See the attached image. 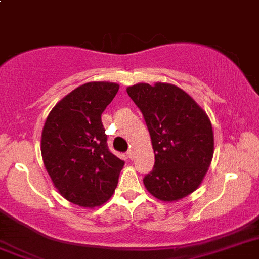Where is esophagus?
Listing matches in <instances>:
<instances>
[{"instance_id": "obj_1", "label": "esophagus", "mask_w": 259, "mask_h": 259, "mask_svg": "<svg viewBox=\"0 0 259 259\" xmlns=\"http://www.w3.org/2000/svg\"><path fill=\"white\" fill-rule=\"evenodd\" d=\"M127 155H128V157H130V159L134 160L135 159V149H130V150H128Z\"/></svg>"}]
</instances>
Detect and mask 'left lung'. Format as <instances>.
<instances>
[{"label":"left lung","mask_w":259,"mask_h":259,"mask_svg":"<svg viewBox=\"0 0 259 259\" xmlns=\"http://www.w3.org/2000/svg\"><path fill=\"white\" fill-rule=\"evenodd\" d=\"M127 93L142 112L155 154L145 187L160 201L184 198L198 188L212 160L210 118L193 98L171 83L140 82L128 86Z\"/></svg>","instance_id":"obj_1"}]
</instances>
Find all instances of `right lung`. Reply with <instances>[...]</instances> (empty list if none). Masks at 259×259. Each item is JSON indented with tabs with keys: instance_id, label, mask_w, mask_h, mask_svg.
<instances>
[{
	"instance_id": "add662e5",
	"label": "right lung",
	"mask_w": 259,
	"mask_h": 259,
	"mask_svg": "<svg viewBox=\"0 0 259 259\" xmlns=\"http://www.w3.org/2000/svg\"><path fill=\"white\" fill-rule=\"evenodd\" d=\"M118 89L108 81L83 83L54 105L44 123V166L61 196L81 207L105 203L124 165L108 149L102 123V113Z\"/></svg>"
}]
</instances>
